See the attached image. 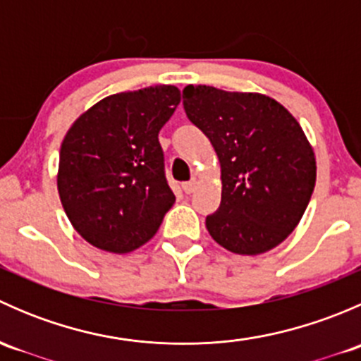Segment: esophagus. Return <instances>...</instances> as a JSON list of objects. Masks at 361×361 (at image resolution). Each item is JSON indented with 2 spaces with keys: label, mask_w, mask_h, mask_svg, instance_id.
I'll list each match as a JSON object with an SVG mask.
<instances>
[{
  "label": "esophagus",
  "mask_w": 361,
  "mask_h": 361,
  "mask_svg": "<svg viewBox=\"0 0 361 361\" xmlns=\"http://www.w3.org/2000/svg\"><path fill=\"white\" fill-rule=\"evenodd\" d=\"M195 187H197V180H190L187 181V183H183L185 194H192V192L195 190Z\"/></svg>",
  "instance_id": "obj_1"
}]
</instances>
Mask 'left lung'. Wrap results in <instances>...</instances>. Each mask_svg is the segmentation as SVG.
I'll return each mask as SVG.
<instances>
[{"label": "left lung", "instance_id": "obj_1", "mask_svg": "<svg viewBox=\"0 0 361 361\" xmlns=\"http://www.w3.org/2000/svg\"><path fill=\"white\" fill-rule=\"evenodd\" d=\"M183 108L213 145L221 202L206 218L211 238L235 255H260L295 231L311 201L316 159L300 123L258 92L187 85Z\"/></svg>", "mask_w": 361, "mask_h": 361}]
</instances>
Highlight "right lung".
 Returning <instances> with one entry per match:
<instances>
[{"mask_svg":"<svg viewBox=\"0 0 361 361\" xmlns=\"http://www.w3.org/2000/svg\"><path fill=\"white\" fill-rule=\"evenodd\" d=\"M180 99L174 85L113 94L69 127L57 190L69 221L89 245L129 253L159 231L176 201L164 174L159 130Z\"/></svg>","mask_w":361,"mask_h":361,"instance_id":"add662e5","label":"right lung"}]
</instances>
